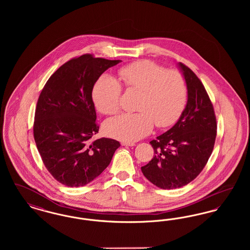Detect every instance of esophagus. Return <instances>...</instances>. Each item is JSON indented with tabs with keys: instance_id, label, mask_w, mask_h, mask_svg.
<instances>
[{
	"instance_id": "34e87169",
	"label": "esophagus",
	"mask_w": 250,
	"mask_h": 250,
	"mask_svg": "<svg viewBox=\"0 0 250 250\" xmlns=\"http://www.w3.org/2000/svg\"><path fill=\"white\" fill-rule=\"evenodd\" d=\"M122 145L124 146H135V143H122Z\"/></svg>"
}]
</instances>
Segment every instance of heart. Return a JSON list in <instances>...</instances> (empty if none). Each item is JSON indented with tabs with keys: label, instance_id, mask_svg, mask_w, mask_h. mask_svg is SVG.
<instances>
[{
	"label": "heart",
	"instance_id": "obj_1",
	"mask_svg": "<svg viewBox=\"0 0 250 250\" xmlns=\"http://www.w3.org/2000/svg\"><path fill=\"white\" fill-rule=\"evenodd\" d=\"M120 81L128 91L140 92L136 113H123L107 120L104 130L122 142L132 143L147 136L154 126L170 125L181 114L188 89L184 76L177 70H166L155 62L143 60L120 68ZM122 85L110 75H103L95 83V107L104 114L119 110Z\"/></svg>",
	"mask_w": 250,
	"mask_h": 250
}]
</instances>
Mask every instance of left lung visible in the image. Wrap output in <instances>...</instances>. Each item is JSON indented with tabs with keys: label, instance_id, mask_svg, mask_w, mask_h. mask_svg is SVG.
Segmentation results:
<instances>
[{
	"label": "left lung",
	"instance_id": "obj_1",
	"mask_svg": "<svg viewBox=\"0 0 250 250\" xmlns=\"http://www.w3.org/2000/svg\"><path fill=\"white\" fill-rule=\"evenodd\" d=\"M187 88L188 103L178 122L150 143L155 155L143 175L157 188L174 189L196 178L214 149L216 118L214 107L196 74L180 62Z\"/></svg>",
	"mask_w": 250,
	"mask_h": 250
}]
</instances>
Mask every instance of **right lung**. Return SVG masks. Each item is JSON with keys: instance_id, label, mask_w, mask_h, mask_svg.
<instances>
[{"instance_id": "obj_1", "label": "right lung", "mask_w": 250, "mask_h": 250, "mask_svg": "<svg viewBox=\"0 0 250 250\" xmlns=\"http://www.w3.org/2000/svg\"><path fill=\"white\" fill-rule=\"evenodd\" d=\"M120 60L83 54L69 60L45 84L36 104L34 137L42 161L61 184L83 187L107 167L120 143L98 133L93 88Z\"/></svg>"}]
</instances>
